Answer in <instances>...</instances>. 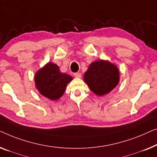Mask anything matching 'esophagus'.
Returning a JSON list of instances; mask_svg holds the SVG:
<instances>
[{
    "instance_id": "obj_1",
    "label": "esophagus",
    "mask_w": 157,
    "mask_h": 157,
    "mask_svg": "<svg viewBox=\"0 0 157 157\" xmlns=\"http://www.w3.org/2000/svg\"><path fill=\"white\" fill-rule=\"evenodd\" d=\"M74 76L75 77V78H81V74L79 73V72H76V73L74 74Z\"/></svg>"
}]
</instances>
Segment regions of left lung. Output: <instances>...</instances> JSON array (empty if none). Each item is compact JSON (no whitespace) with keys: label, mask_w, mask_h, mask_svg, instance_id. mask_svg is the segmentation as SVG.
Wrapping results in <instances>:
<instances>
[{"label":"left lung","mask_w":157,"mask_h":157,"mask_svg":"<svg viewBox=\"0 0 157 157\" xmlns=\"http://www.w3.org/2000/svg\"><path fill=\"white\" fill-rule=\"evenodd\" d=\"M84 81L94 94L102 96L118 85L120 72L114 64L100 59L90 64L84 75Z\"/></svg>","instance_id":"obj_1"}]
</instances>
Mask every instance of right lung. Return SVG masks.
Masks as SVG:
<instances>
[{
    "mask_svg": "<svg viewBox=\"0 0 157 157\" xmlns=\"http://www.w3.org/2000/svg\"><path fill=\"white\" fill-rule=\"evenodd\" d=\"M72 78L62 73L56 64L48 63L39 70L35 75V82L40 93L51 100L60 98L65 92L66 86Z\"/></svg>",
    "mask_w": 157,
    "mask_h": 157,
    "instance_id": "right-lung-1",
    "label": "right lung"
}]
</instances>
